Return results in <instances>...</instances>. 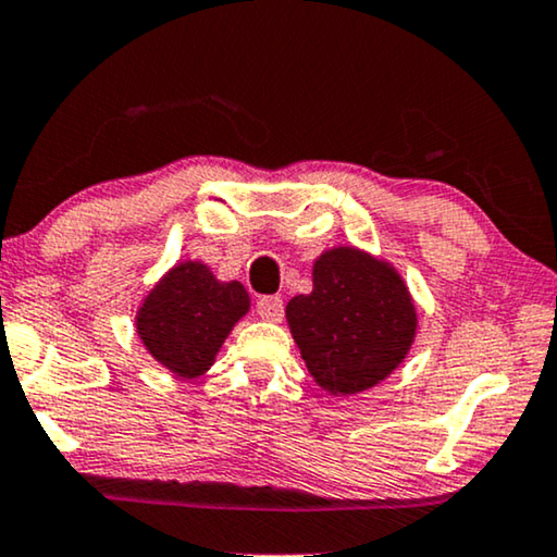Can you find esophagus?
I'll return each instance as SVG.
<instances>
[{
    "label": "esophagus",
    "instance_id": "1",
    "mask_svg": "<svg viewBox=\"0 0 557 557\" xmlns=\"http://www.w3.org/2000/svg\"><path fill=\"white\" fill-rule=\"evenodd\" d=\"M256 312L265 322H281V317H284V299L281 296H261L256 305Z\"/></svg>",
    "mask_w": 557,
    "mask_h": 557
}]
</instances>
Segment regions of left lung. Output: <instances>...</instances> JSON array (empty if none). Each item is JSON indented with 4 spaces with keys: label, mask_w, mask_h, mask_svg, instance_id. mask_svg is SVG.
I'll return each mask as SVG.
<instances>
[{
    "label": "left lung",
    "mask_w": 557,
    "mask_h": 557,
    "mask_svg": "<svg viewBox=\"0 0 557 557\" xmlns=\"http://www.w3.org/2000/svg\"><path fill=\"white\" fill-rule=\"evenodd\" d=\"M312 294L294 296L286 322L324 392L350 396L386 379L407 358L417 309L394 265L358 248L324 250Z\"/></svg>",
    "instance_id": "1"
}]
</instances>
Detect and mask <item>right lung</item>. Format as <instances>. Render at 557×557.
I'll return each mask as SVG.
<instances>
[{"mask_svg":"<svg viewBox=\"0 0 557 557\" xmlns=\"http://www.w3.org/2000/svg\"><path fill=\"white\" fill-rule=\"evenodd\" d=\"M248 309L250 296L240 281L225 284L205 263L186 261L150 288L135 327L158 363L182 379H197Z\"/></svg>","mask_w":557,"mask_h":557,"instance_id":"add662e5","label":"right lung"}]
</instances>
